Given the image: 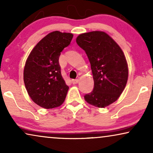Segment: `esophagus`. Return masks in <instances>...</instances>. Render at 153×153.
Here are the masks:
<instances>
[{"mask_svg": "<svg viewBox=\"0 0 153 153\" xmlns=\"http://www.w3.org/2000/svg\"><path fill=\"white\" fill-rule=\"evenodd\" d=\"M72 82L73 84H76V83H78L79 82V80L78 79H72Z\"/></svg>", "mask_w": 153, "mask_h": 153, "instance_id": "1", "label": "esophagus"}]
</instances>
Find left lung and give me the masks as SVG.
Masks as SVG:
<instances>
[{"label":"left lung","mask_w":153,"mask_h":153,"mask_svg":"<svg viewBox=\"0 0 153 153\" xmlns=\"http://www.w3.org/2000/svg\"><path fill=\"white\" fill-rule=\"evenodd\" d=\"M76 41L87 54L93 76V91L84 96L85 102L106 107L118 99L126 86L129 70L125 54L104 31L81 33Z\"/></svg>","instance_id":"1"}]
</instances>
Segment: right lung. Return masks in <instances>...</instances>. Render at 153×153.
<instances>
[{
	"instance_id": "right-lung-1",
	"label": "right lung",
	"mask_w": 153,
	"mask_h": 153,
	"mask_svg": "<svg viewBox=\"0 0 153 153\" xmlns=\"http://www.w3.org/2000/svg\"><path fill=\"white\" fill-rule=\"evenodd\" d=\"M72 37V33L53 31L35 46L27 58L25 87L31 100L44 108L58 107L65 100L69 87L61 75L58 59Z\"/></svg>"
}]
</instances>
